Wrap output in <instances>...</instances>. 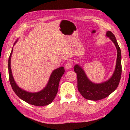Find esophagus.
Masks as SVG:
<instances>
[{
  "label": "esophagus",
  "mask_w": 130,
  "mask_h": 130,
  "mask_svg": "<svg viewBox=\"0 0 130 130\" xmlns=\"http://www.w3.org/2000/svg\"><path fill=\"white\" fill-rule=\"evenodd\" d=\"M72 67V63L70 61H68L65 64V69L67 70H69Z\"/></svg>",
  "instance_id": "1"
}]
</instances>
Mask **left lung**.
Instances as JSON below:
<instances>
[{
    "label": "left lung",
    "instance_id": "obj_1",
    "mask_svg": "<svg viewBox=\"0 0 130 130\" xmlns=\"http://www.w3.org/2000/svg\"><path fill=\"white\" fill-rule=\"evenodd\" d=\"M106 36L113 42L117 52L116 68L111 78L101 83H94L88 79L83 69L79 65L76 64L74 67L78 78L79 92L84 98L88 100L99 101L106 98L117 89L121 79L122 73L121 49L115 35L111 31L107 32Z\"/></svg>",
    "mask_w": 130,
    "mask_h": 130
}]
</instances>
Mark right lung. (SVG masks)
<instances>
[{"instance_id": "1", "label": "right lung", "mask_w": 130, "mask_h": 130, "mask_svg": "<svg viewBox=\"0 0 130 130\" xmlns=\"http://www.w3.org/2000/svg\"><path fill=\"white\" fill-rule=\"evenodd\" d=\"M13 50L12 48L8 60V71L9 82L14 92L19 98L34 106H45L50 104L57 94L60 80L65 72L64 68L60 67L52 71L47 84L43 89L35 93L27 92L19 88L13 78L10 67V60Z\"/></svg>"}]
</instances>
